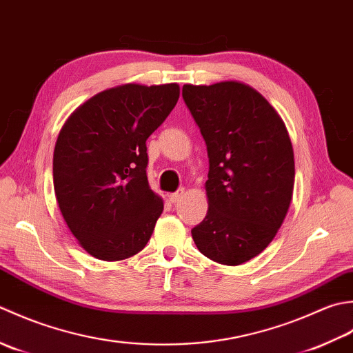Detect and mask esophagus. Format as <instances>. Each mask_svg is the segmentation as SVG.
I'll return each mask as SVG.
<instances>
[{
	"label": "esophagus",
	"mask_w": 353,
	"mask_h": 353,
	"mask_svg": "<svg viewBox=\"0 0 353 353\" xmlns=\"http://www.w3.org/2000/svg\"><path fill=\"white\" fill-rule=\"evenodd\" d=\"M183 196H184V189L178 190V192H175V193H170V195H169V201H170L172 204H175V203H178V201H181Z\"/></svg>",
	"instance_id": "esophagus-1"
}]
</instances>
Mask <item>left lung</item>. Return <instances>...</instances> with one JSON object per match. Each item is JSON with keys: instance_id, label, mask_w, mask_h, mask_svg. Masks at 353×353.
Masks as SVG:
<instances>
[{"instance_id": "8db88e82", "label": "left lung", "mask_w": 353, "mask_h": 353, "mask_svg": "<svg viewBox=\"0 0 353 353\" xmlns=\"http://www.w3.org/2000/svg\"><path fill=\"white\" fill-rule=\"evenodd\" d=\"M183 99L210 164L208 210L192 237L205 257L241 265L270 245L290 208L291 139L268 100L245 83L184 85Z\"/></svg>"}]
</instances>
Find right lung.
<instances>
[{
  "label": "right lung",
  "mask_w": 353,
  "mask_h": 353,
  "mask_svg": "<svg viewBox=\"0 0 353 353\" xmlns=\"http://www.w3.org/2000/svg\"><path fill=\"white\" fill-rule=\"evenodd\" d=\"M176 83H126L105 90L71 114L57 137V204L81 247L123 261L146 247L163 199L150 190L146 140L174 110Z\"/></svg>",
  "instance_id": "add662e5"
}]
</instances>
